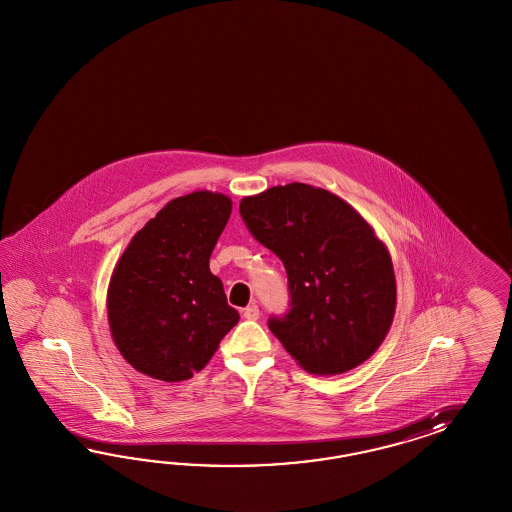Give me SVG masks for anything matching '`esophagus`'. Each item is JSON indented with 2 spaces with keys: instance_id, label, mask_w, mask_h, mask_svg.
Wrapping results in <instances>:
<instances>
[{
  "instance_id": "esophagus-1",
  "label": "esophagus",
  "mask_w": 512,
  "mask_h": 512,
  "mask_svg": "<svg viewBox=\"0 0 512 512\" xmlns=\"http://www.w3.org/2000/svg\"><path fill=\"white\" fill-rule=\"evenodd\" d=\"M244 319H248V321H257L259 317H261V310H259V306H255V304H251L248 306L246 310H244Z\"/></svg>"
}]
</instances>
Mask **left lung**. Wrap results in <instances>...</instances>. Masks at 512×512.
<instances>
[{
	"label": "left lung",
	"instance_id": "left-lung-1",
	"mask_svg": "<svg viewBox=\"0 0 512 512\" xmlns=\"http://www.w3.org/2000/svg\"><path fill=\"white\" fill-rule=\"evenodd\" d=\"M249 233L287 272L289 310L268 328L317 375L349 372L383 343L396 310L387 248L349 204L321 187H270L240 202Z\"/></svg>",
	"mask_w": 512,
	"mask_h": 512
}]
</instances>
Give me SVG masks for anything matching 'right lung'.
Instances as JSON below:
<instances>
[{
	"mask_svg": "<svg viewBox=\"0 0 512 512\" xmlns=\"http://www.w3.org/2000/svg\"><path fill=\"white\" fill-rule=\"evenodd\" d=\"M231 210L229 197L195 191L169 202L129 242L107 306L114 343L135 370L169 383L189 379L238 323L210 272Z\"/></svg>",
	"mask_w": 512,
	"mask_h": 512,
	"instance_id": "add662e5",
	"label": "right lung"
}]
</instances>
